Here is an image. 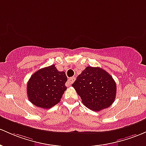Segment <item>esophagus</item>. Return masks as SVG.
Listing matches in <instances>:
<instances>
[{
    "instance_id": "obj_1",
    "label": "esophagus",
    "mask_w": 146,
    "mask_h": 146,
    "mask_svg": "<svg viewBox=\"0 0 146 146\" xmlns=\"http://www.w3.org/2000/svg\"><path fill=\"white\" fill-rule=\"evenodd\" d=\"M75 80H76V78L75 77H72V78H70L68 80V81H67V82L66 83V86H69L72 84V83L73 82L75 81Z\"/></svg>"
}]
</instances>
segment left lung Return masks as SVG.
<instances>
[{"instance_id":"obj_1","label":"left lung","mask_w":146,"mask_h":146,"mask_svg":"<svg viewBox=\"0 0 146 146\" xmlns=\"http://www.w3.org/2000/svg\"><path fill=\"white\" fill-rule=\"evenodd\" d=\"M72 86L80 96L82 103L93 111L108 108L116 98L114 80L100 67H86Z\"/></svg>"}]
</instances>
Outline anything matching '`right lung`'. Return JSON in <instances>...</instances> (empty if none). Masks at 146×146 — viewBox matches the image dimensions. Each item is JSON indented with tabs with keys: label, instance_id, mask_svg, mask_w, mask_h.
Returning a JSON list of instances; mask_svg holds the SVG:
<instances>
[{
	"label": "right lung",
	"instance_id": "add662e5",
	"mask_svg": "<svg viewBox=\"0 0 146 146\" xmlns=\"http://www.w3.org/2000/svg\"><path fill=\"white\" fill-rule=\"evenodd\" d=\"M66 81L65 72L59 71L54 64L37 70L27 84L29 100L36 107L51 108L60 101Z\"/></svg>",
	"mask_w": 146,
	"mask_h": 146
}]
</instances>
